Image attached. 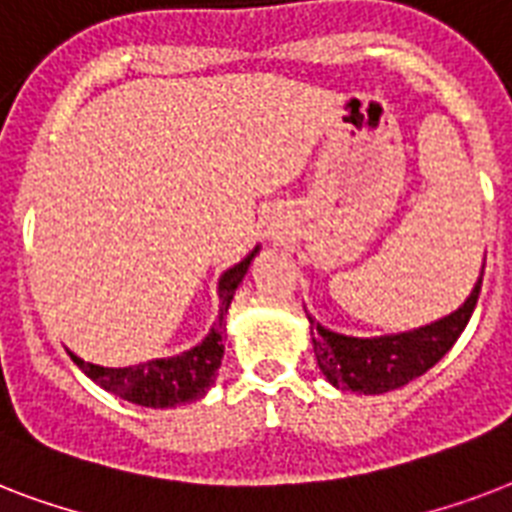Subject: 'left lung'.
Here are the masks:
<instances>
[{"instance_id":"left-lung-1","label":"left lung","mask_w":512,"mask_h":512,"mask_svg":"<svg viewBox=\"0 0 512 512\" xmlns=\"http://www.w3.org/2000/svg\"><path fill=\"white\" fill-rule=\"evenodd\" d=\"M481 284H484V271L462 308L444 316L441 321H433L428 327L401 332V335H337L308 316L319 369L335 388L356 390L364 396L404 388L406 382H412L414 377H420L430 366L438 364L446 356V350L457 342L473 316V308L481 295Z\"/></svg>"}]
</instances>
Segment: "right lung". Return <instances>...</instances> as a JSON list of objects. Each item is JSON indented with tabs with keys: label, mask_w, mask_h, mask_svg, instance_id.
<instances>
[{
	"label": "right lung",
	"mask_w": 512,
	"mask_h": 512,
	"mask_svg": "<svg viewBox=\"0 0 512 512\" xmlns=\"http://www.w3.org/2000/svg\"><path fill=\"white\" fill-rule=\"evenodd\" d=\"M247 255L239 265H233L231 271L220 276V316L217 324L209 329V335L196 345V348L185 350L175 358H156L138 366H124V369H108V366H95L82 361L68 350V356L79 369H82L92 382H98L100 388L108 393L132 401L138 406H151V409H167V406H180L188 401H196L209 390L215 382V372L220 369L223 361V327L225 313L231 305L236 287L244 279L252 257Z\"/></svg>",
	"instance_id": "1"
}]
</instances>
